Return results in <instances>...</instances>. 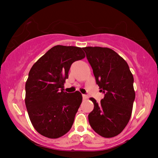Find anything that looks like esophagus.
<instances>
[{"mask_svg": "<svg viewBox=\"0 0 158 158\" xmlns=\"http://www.w3.org/2000/svg\"><path fill=\"white\" fill-rule=\"evenodd\" d=\"M82 97H83V99H84V100H86V99L88 98V96L86 95H84V94L82 95Z\"/></svg>", "mask_w": 158, "mask_h": 158, "instance_id": "1", "label": "esophagus"}]
</instances>
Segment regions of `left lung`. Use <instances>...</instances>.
Wrapping results in <instances>:
<instances>
[{
    "label": "left lung",
    "instance_id": "8db88e82",
    "mask_svg": "<svg viewBox=\"0 0 158 158\" xmlns=\"http://www.w3.org/2000/svg\"><path fill=\"white\" fill-rule=\"evenodd\" d=\"M92 67L96 84L105 93L98 103L90 100L94 109L89 114L90 126L98 135L105 138L119 135L129 122L135 98L134 78L127 63L109 48H83Z\"/></svg>",
    "mask_w": 158,
    "mask_h": 158
}]
</instances>
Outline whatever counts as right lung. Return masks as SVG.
<instances>
[{
    "mask_svg": "<svg viewBox=\"0 0 158 158\" xmlns=\"http://www.w3.org/2000/svg\"><path fill=\"white\" fill-rule=\"evenodd\" d=\"M81 48L56 45L32 67L26 82L25 104L35 129L44 137L57 139L69 132L82 102L78 90L64 91L70 66L85 58Z\"/></svg>",
    "mask_w": 158,
    "mask_h": 158,
    "instance_id": "1",
    "label": "right lung"
}]
</instances>
